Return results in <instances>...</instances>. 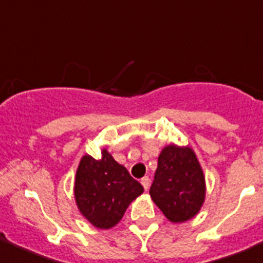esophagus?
Instances as JSON below:
<instances>
[{"instance_id": "esophagus-1", "label": "esophagus", "mask_w": 263, "mask_h": 263, "mask_svg": "<svg viewBox=\"0 0 263 263\" xmlns=\"http://www.w3.org/2000/svg\"><path fill=\"white\" fill-rule=\"evenodd\" d=\"M141 184L144 185V188L145 190H148V185H150V178H148V177H144V178L141 179Z\"/></svg>"}]
</instances>
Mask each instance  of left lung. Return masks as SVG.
<instances>
[{
	"instance_id": "left-lung-1",
	"label": "left lung",
	"mask_w": 263,
	"mask_h": 263,
	"mask_svg": "<svg viewBox=\"0 0 263 263\" xmlns=\"http://www.w3.org/2000/svg\"><path fill=\"white\" fill-rule=\"evenodd\" d=\"M150 196L173 222L185 221L200 211L205 200V178L190 147H164L159 155Z\"/></svg>"
}]
</instances>
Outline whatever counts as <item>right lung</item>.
<instances>
[{
    "label": "right lung",
    "mask_w": 263,
    "mask_h": 263,
    "mask_svg": "<svg viewBox=\"0 0 263 263\" xmlns=\"http://www.w3.org/2000/svg\"><path fill=\"white\" fill-rule=\"evenodd\" d=\"M144 187L129 176L107 150L102 159L85 155L76 172L75 198L81 214L100 229H109L122 219L129 202Z\"/></svg>",
    "instance_id": "1"
}]
</instances>
